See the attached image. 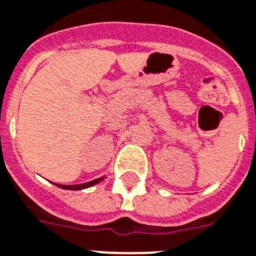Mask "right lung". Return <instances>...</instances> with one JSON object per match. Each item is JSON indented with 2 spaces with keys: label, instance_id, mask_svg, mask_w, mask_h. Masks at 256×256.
<instances>
[{
  "label": "right lung",
  "instance_id": "obj_1",
  "mask_svg": "<svg viewBox=\"0 0 256 256\" xmlns=\"http://www.w3.org/2000/svg\"><path fill=\"white\" fill-rule=\"evenodd\" d=\"M104 180H105V176H101V178H97V180H90V182H86V184H80V185H58V184H55V185H56L58 188H62V189L66 190H82L97 185V184H100V182Z\"/></svg>",
  "mask_w": 256,
  "mask_h": 256
}]
</instances>
